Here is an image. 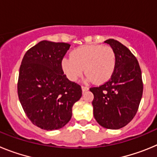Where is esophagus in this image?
Listing matches in <instances>:
<instances>
[{
  "label": "esophagus",
  "mask_w": 157,
  "mask_h": 157,
  "mask_svg": "<svg viewBox=\"0 0 157 157\" xmlns=\"http://www.w3.org/2000/svg\"><path fill=\"white\" fill-rule=\"evenodd\" d=\"M82 91H86L89 90V87L86 86H82Z\"/></svg>",
  "instance_id": "34e87169"
}]
</instances>
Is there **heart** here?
I'll return each instance as SVG.
<instances>
[{
    "mask_svg": "<svg viewBox=\"0 0 157 157\" xmlns=\"http://www.w3.org/2000/svg\"><path fill=\"white\" fill-rule=\"evenodd\" d=\"M62 69L71 81L79 78L85 70L89 80L103 83L111 78L116 67V54L109 45H82L62 59Z\"/></svg>",
    "mask_w": 157,
    "mask_h": 157,
    "instance_id": "1",
    "label": "heart"
}]
</instances>
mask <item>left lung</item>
I'll return each instance as SVG.
<instances>
[{
	"label": "left lung",
	"instance_id": "8db88e82",
	"mask_svg": "<svg viewBox=\"0 0 157 157\" xmlns=\"http://www.w3.org/2000/svg\"><path fill=\"white\" fill-rule=\"evenodd\" d=\"M116 54V67L110 79L99 86L90 88L94 94V116L107 129L127 125L138 112L143 93L141 71L138 59L120 41L109 39Z\"/></svg>",
	"mask_w": 157,
	"mask_h": 157
}]
</instances>
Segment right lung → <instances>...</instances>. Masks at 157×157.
I'll list each match as a JSON object with an SVG mask.
<instances>
[{
  "label": "right lung",
  "mask_w": 157,
  "mask_h": 157,
  "mask_svg": "<svg viewBox=\"0 0 157 157\" xmlns=\"http://www.w3.org/2000/svg\"><path fill=\"white\" fill-rule=\"evenodd\" d=\"M70 45L41 41L27 51L18 78V96L34 125L47 130L70 121L72 107L82 97L81 86L67 79L61 63Z\"/></svg>",
  "instance_id": "right-lung-1"
}]
</instances>
